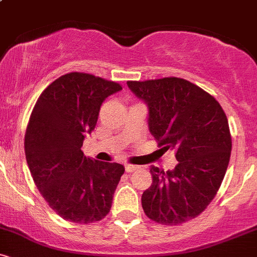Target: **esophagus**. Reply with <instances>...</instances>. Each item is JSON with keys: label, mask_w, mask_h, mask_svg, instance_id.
<instances>
[{"label": "esophagus", "mask_w": 257, "mask_h": 257, "mask_svg": "<svg viewBox=\"0 0 257 257\" xmlns=\"http://www.w3.org/2000/svg\"><path fill=\"white\" fill-rule=\"evenodd\" d=\"M125 172L126 173H132V172H135V170L139 169L138 166H133V164H125Z\"/></svg>", "instance_id": "34e87169"}]
</instances>
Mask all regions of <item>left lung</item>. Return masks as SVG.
<instances>
[{
  "mask_svg": "<svg viewBox=\"0 0 257 257\" xmlns=\"http://www.w3.org/2000/svg\"><path fill=\"white\" fill-rule=\"evenodd\" d=\"M147 105L150 133L178 166L164 173L152 166V185L141 196L150 219L180 225L194 219L214 199L231 157L228 120L219 102L198 85L167 77L126 82Z\"/></svg>",
  "mask_w": 257,
  "mask_h": 257,
  "instance_id": "left-lung-1",
  "label": "left lung"
}]
</instances>
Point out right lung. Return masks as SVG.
<instances>
[{
  "label": "right lung",
  "mask_w": 257,
  "mask_h": 257,
  "mask_svg": "<svg viewBox=\"0 0 257 257\" xmlns=\"http://www.w3.org/2000/svg\"><path fill=\"white\" fill-rule=\"evenodd\" d=\"M116 82L71 72L42 91L29 120L25 156L35 184L58 215L76 223L104 219L124 167L85 157L81 147L95 128Z\"/></svg>",
  "instance_id": "add662e5"
}]
</instances>
